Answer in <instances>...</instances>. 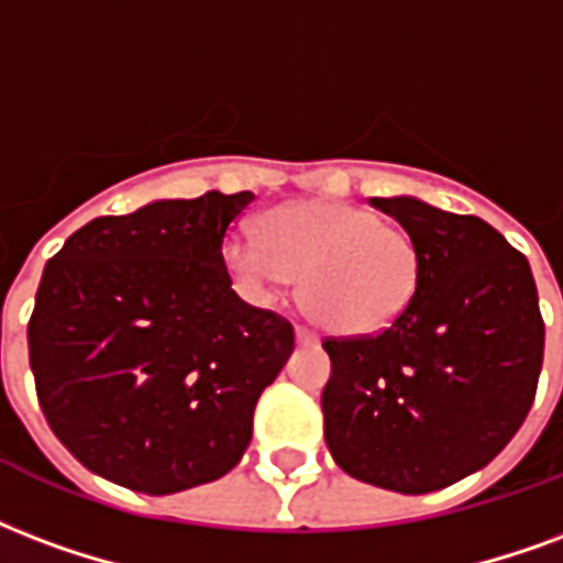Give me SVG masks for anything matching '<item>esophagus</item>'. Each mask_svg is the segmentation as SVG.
I'll return each mask as SVG.
<instances>
[{"label":"esophagus","mask_w":563,"mask_h":563,"mask_svg":"<svg viewBox=\"0 0 563 563\" xmlns=\"http://www.w3.org/2000/svg\"><path fill=\"white\" fill-rule=\"evenodd\" d=\"M295 336H298V343L301 345H316L319 343V336L310 331V328H295Z\"/></svg>","instance_id":"1"}]
</instances>
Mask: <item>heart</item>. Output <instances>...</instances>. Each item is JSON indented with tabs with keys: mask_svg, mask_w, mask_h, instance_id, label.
<instances>
[{
	"mask_svg": "<svg viewBox=\"0 0 563 563\" xmlns=\"http://www.w3.org/2000/svg\"><path fill=\"white\" fill-rule=\"evenodd\" d=\"M232 280L268 303L301 278L303 310L340 336L385 331L409 310L420 283L418 241L343 202H286L260 220V239L232 235L223 247Z\"/></svg>",
	"mask_w": 563,
	"mask_h": 563,
	"instance_id": "b5f03b06",
	"label": "heart"
}]
</instances>
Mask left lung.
<instances>
[{
    "label": "left lung",
    "mask_w": 563,
    "mask_h": 563,
    "mask_svg": "<svg viewBox=\"0 0 563 563\" xmlns=\"http://www.w3.org/2000/svg\"><path fill=\"white\" fill-rule=\"evenodd\" d=\"M418 241L415 301L376 336L324 340V441L357 481L423 495L481 472L534 402L543 316L498 229L418 197H373Z\"/></svg>",
    "instance_id": "1"
}]
</instances>
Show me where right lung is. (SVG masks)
Segmentation results:
<instances>
[{"label": "right lung", "mask_w": 563, "mask_h": 563, "mask_svg": "<svg viewBox=\"0 0 563 563\" xmlns=\"http://www.w3.org/2000/svg\"><path fill=\"white\" fill-rule=\"evenodd\" d=\"M253 194L152 199L95 218L47 262L29 364L49 430L103 481L145 495L239 465L292 324L232 292L223 239Z\"/></svg>", "instance_id": "right-lung-1"}]
</instances>
